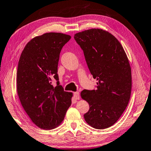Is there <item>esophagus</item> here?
<instances>
[{"instance_id":"1","label":"esophagus","mask_w":151,"mask_h":151,"mask_svg":"<svg viewBox=\"0 0 151 151\" xmlns=\"http://www.w3.org/2000/svg\"><path fill=\"white\" fill-rule=\"evenodd\" d=\"M74 97L76 99H79L80 98V95H79V93L78 92H75L74 93Z\"/></svg>"}]
</instances>
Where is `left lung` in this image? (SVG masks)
<instances>
[{"label":"left lung","mask_w":151,"mask_h":151,"mask_svg":"<svg viewBox=\"0 0 151 151\" xmlns=\"http://www.w3.org/2000/svg\"><path fill=\"white\" fill-rule=\"evenodd\" d=\"M74 38L97 81L96 89L81 93L90 107L84 118L93 128H107L120 118L130 98L132 73L127 55L118 40L101 29L83 31Z\"/></svg>","instance_id":"left-lung-1"}]
</instances>
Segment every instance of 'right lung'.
Returning <instances> with one entry per match:
<instances>
[{
	"instance_id": "1",
	"label": "right lung",
	"mask_w": 151,
	"mask_h": 151,
	"mask_svg": "<svg viewBox=\"0 0 151 151\" xmlns=\"http://www.w3.org/2000/svg\"><path fill=\"white\" fill-rule=\"evenodd\" d=\"M70 35L45 33L33 37L24 47L18 63L17 91L20 102L33 123L51 130L64 120L71 105L73 93L64 91L58 81L60 53Z\"/></svg>"
}]
</instances>
